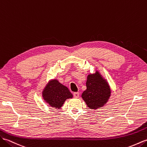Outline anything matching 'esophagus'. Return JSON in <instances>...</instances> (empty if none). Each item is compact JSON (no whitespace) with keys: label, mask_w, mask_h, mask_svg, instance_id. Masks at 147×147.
Segmentation results:
<instances>
[{"label":"esophagus","mask_w":147,"mask_h":147,"mask_svg":"<svg viewBox=\"0 0 147 147\" xmlns=\"http://www.w3.org/2000/svg\"><path fill=\"white\" fill-rule=\"evenodd\" d=\"M74 97L76 98H78L79 97V92H74Z\"/></svg>","instance_id":"obj_1"}]
</instances>
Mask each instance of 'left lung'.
Wrapping results in <instances>:
<instances>
[{"mask_svg":"<svg viewBox=\"0 0 147 147\" xmlns=\"http://www.w3.org/2000/svg\"><path fill=\"white\" fill-rule=\"evenodd\" d=\"M86 87L82 97L90 109H97L107 102L111 96L110 87L98 71L87 76Z\"/></svg>","mask_w":147,"mask_h":147,"instance_id":"obj_1","label":"left lung"}]
</instances>
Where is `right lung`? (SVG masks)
Segmentation results:
<instances>
[{
    "instance_id": "obj_1",
    "label": "right lung",
    "mask_w": 147,
    "mask_h": 147,
    "mask_svg": "<svg viewBox=\"0 0 147 147\" xmlns=\"http://www.w3.org/2000/svg\"><path fill=\"white\" fill-rule=\"evenodd\" d=\"M42 96L45 102L55 108L60 109L66 99L72 98L73 95L67 87L56 79L50 80L44 89Z\"/></svg>"
}]
</instances>
